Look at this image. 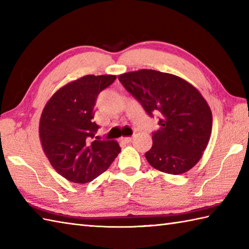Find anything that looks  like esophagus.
Returning <instances> with one entry per match:
<instances>
[{
	"label": "esophagus",
	"mask_w": 249,
	"mask_h": 249,
	"mask_svg": "<svg viewBox=\"0 0 249 249\" xmlns=\"http://www.w3.org/2000/svg\"><path fill=\"white\" fill-rule=\"evenodd\" d=\"M131 140H133L131 137H122V138H121V141L125 142V143H129V142H131Z\"/></svg>",
	"instance_id": "1"
}]
</instances>
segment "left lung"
Here are the masks:
<instances>
[{
	"label": "left lung",
	"mask_w": 249,
	"mask_h": 249,
	"mask_svg": "<svg viewBox=\"0 0 249 249\" xmlns=\"http://www.w3.org/2000/svg\"><path fill=\"white\" fill-rule=\"evenodd\" d=\"M119 80L147 114L160 116V127L153 134V145L145 153L150 165L176 176L197 165L213 123L212 111L198 89L181 77L154 70L122 73Z\"/></svg>",
	"instance_id": "8db88e82"
}]
</instances>
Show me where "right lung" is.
<instances>
[{"label": "right lung", "instance_id": "right-lung-1", "mask_svg": "<svg viewBox=\"0 0 249 249\" xmlns=\"http://www.w3.org/2000/svg\"><path fill=\"white\" fill-rule=\"evenodd\" d=\"M114 75H87L68 82L52 95L39 120V140L54 170L70 182L86 184L110 167L121 152L114 140L91 139L98 129L92 121L98 94Z\"/></svg>", "mask_w": 249, "mask_h": 249}]
</instances>
